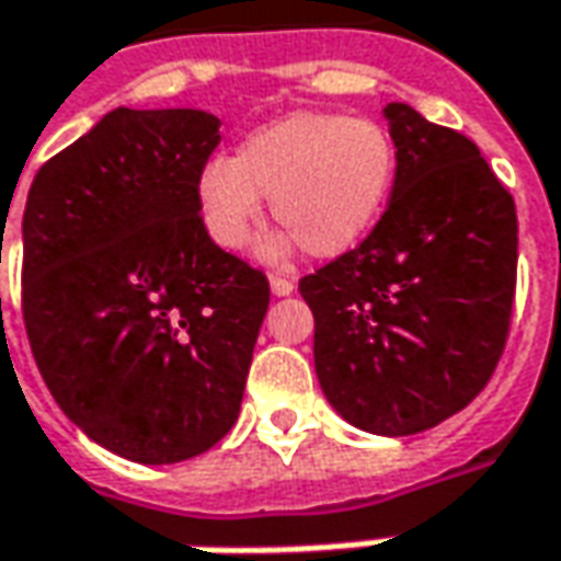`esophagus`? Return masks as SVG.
Returning a JSON list of instances; mask_svg holds the SVG:
<instances>
[{
  "label": "esophagus",
  "instance_id": "1",
  "mask_svg": "<svg viewBox=\"0 0 561 561\" xmlns=\"http://www.w3.org/2000/svg\"><path fill=\"white\" fill-rule=\"evenodd\" d=\"M268 287H272L274 296H289V293H293V280L272 274V277H268Z\"/></svg>",
  "mask_w": 561,
  "mask_h": 561
}]
</instances>
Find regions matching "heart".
I'll use <instances>...</instances> for the list:
<instances>
[{"label": "heart", "mask_w": 561, "mask_h": 561, "mask_svg": "<svg viewBox=\"0 0 561 561\" xmlns=\"http://www.w3.org/2000/svg\"><path fill=\"white\" fill-rule=\"evenodd\" d=\"M398 175L389 131L374 119L293 111L243 138L234 157L206 160L194 203L206 237L240 253L262 221V197L287 231L259 255L280 262L302 243L318 259L355 250L386 213Z\"/></svg>", "instance_id": "heart-1"}]
</instances>
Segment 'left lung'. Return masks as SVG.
Instances as JSON below:
<instances>
[{
	"instance_id": "8db88e82",
	"label": "left lung",
	"mask_w": 561,
	"mask_h": 561,
	"mask_svg": "<svg viewBox=\"0 0 561 561\" xmlns=\"http://www.w3.org/2000/svg\"><path fill=\"white\" fill-rule=\"evenodd\" d=\"M392 201L358 250L299 280L330 408L374 435L463 411L497 367L516 296V203L466 135L382 107Z\"/></svg>"
}]
</instances>
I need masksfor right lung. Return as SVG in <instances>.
Here are the masks:
<instances>
[{
    "label": "right lung",
    "mask_w": 561,
    "mask_h": 561,
    "mask_svg": "<svg viewBox=\"0 0 561 561\" xmlns=\"http://www.w3.org/2000/svg\"><path fill=\"white\" fill-rule=\"evenodd\" d=\"M219 116L104 114L24 209V324L70 423L131 463H182L237 423L268 280L203 231Z\"/></svg>",
    "instance_id": "add662e5"
}]
</instances>
